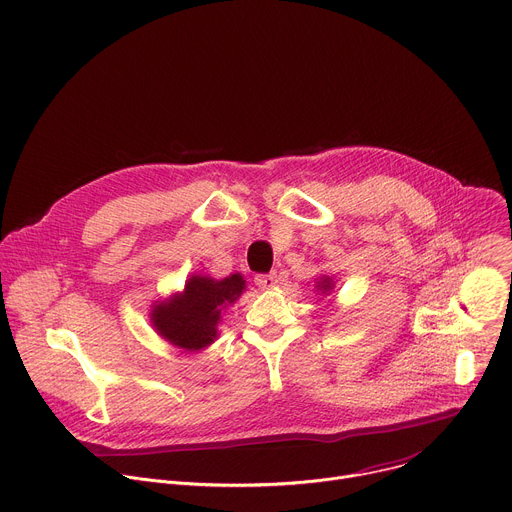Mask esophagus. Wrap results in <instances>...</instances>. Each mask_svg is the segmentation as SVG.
Instances as JSON below:
<instances>
[{
  "label": "esophagus",
  "mask_w": 512,
  "mask_h": 512,
  "mask_svg": "<svg viewBox=\"0 0 512 512\" xmlns=\"http://www.w3.org/2000/svg\"><path fill=\"white\" fill-rule=\"evenodd\" d=\"M255 283L261 289H271L277 283V273H259L255 275Z\"/></svg>",
  "instance_id": "esophagus-1"
}]
</instances>
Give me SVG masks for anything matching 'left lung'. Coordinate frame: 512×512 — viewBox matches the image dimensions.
<instances>
[{
  "mask_svg": "<svg viewBox=\"0 0 512 512\" xmlns=\"http://www.w3.org/2000/svg\"><path fill=\"white\" fill-rule=\"evenodd\" d=\"M320 287H324V289H330V277H328V279H324V281L320 283Z\"/></svg>",
  "mask_w": 512,
  "mask_h": 512,
  "instance_id": "8db88e82",
  "label": "left lung"
}]
</instances>
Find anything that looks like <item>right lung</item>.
<instances>
[{"label":"right lung","mask_w":512,"mask_h":512,"mask_svg":"<svg viewBox=\"0 0 512 512\" xmlns=\"http://www.w3.org/2000/svg\"><path fill=\"white\" fill-rule=\"evenodd\" d=\"M243 289L245 281L239 273L221 281L194 275L180 296L154 308V326L172 344L200 350L214 340L221 312L243 294Z\"/></svg>","instance_id":"1"}]
</instances>
